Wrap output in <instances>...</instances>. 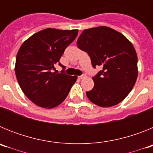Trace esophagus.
<instances>
[{"instance_id":"obj_1","label":"esophagus","mask_w":153,"mask_h":153,"mask_svg":"<svg viewBox=\"0 0 153 153\" xmlns=\"http://www.w3.org/2000/svg\"><path fill=\"white\" fill-rule=\"evenodd\" d=\"M86 75H83V76H78V78H79V79H84L85 77H86Z\"/></svg>"}]
</instances>
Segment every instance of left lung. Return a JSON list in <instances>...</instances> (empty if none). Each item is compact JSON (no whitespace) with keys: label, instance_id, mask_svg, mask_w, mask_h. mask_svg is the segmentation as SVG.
<instances>
[{"label":"left lung","instance_id":"left-lung-1","mask_svg":"<svg viewBox=\"0 0 153 153\" xmlns=\"http://www.w3.org/2000/svg\"><path fill=\"white\" fill-rule=\"evenodd\" d=\"M76 44L88 53L93 67L102 68L93 77V90L86 93L89 100L101 107L122 102L138 76L137 55L132 43L118 31L101 26L84 30Z\"/></svg>","mask_w":153,"mask_h":153}]
</instances>
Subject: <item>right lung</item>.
Returning a JSON list of instances; mask_svg holds the SVG:
<instances>
[{
	"label": "right lung",
	"mask_w": 153,
	"mask_h": 153,
	"mask_svg": "<svg viewBox=\"0 0 153 153\" xmlns=\"http://www.w3.org/2000/svg\"><path fill=\"white\" fill-rule=\"evenodd\" d=\"M78 30L47 28L33 34L17 52L15 74L21 90L31 102L51 109L60 105L77 79L76 76L51 72Z\"/></svg>",
	"instance_id": "obj_1"
}]
</instances>
